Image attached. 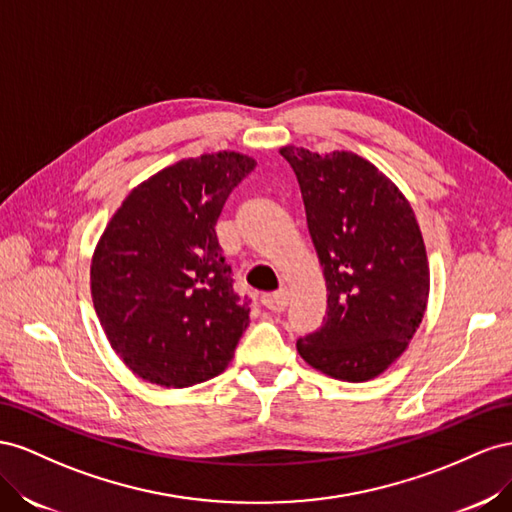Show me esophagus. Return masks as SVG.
<instances>
[{
  "mask_svg": "<svg viewBox=\"0 0 512 512\" xmlns=\"http://www.w3.org/2000/svg\"><path fill=\"white\" fill-rule=\"evenodd\" d=\"M287 302H289V291L287 289H279V291H274V294H268L264 298V304L272 311H285Z\"/></svg>",
  "mask_w": 512,
  "mask_h": 512,
  "instance_id": "esophagus-1",
  "label": "esophagus"
}]
</instances>
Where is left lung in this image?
I'll return each instance as SVG.
<instances>
[{
  "mask_svg": "<svg viewBox=\"0 0 512 512\" xmlns=\"http://www.w3.org/2000/svg\"><path fill=\"white\" fill-rule=\"evenodd\" d=\"M324 270L328 317L298 339L313 369L369 382L397 360L429 302V259L410 201L388 175L354 152L283 145Z\"/></svg>",
  "mask_w": 512,
  "mask_h": 512,
  "instance_id": "obj_1",
  "label": "left lung"
}]
</instances>
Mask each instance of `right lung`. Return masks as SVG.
<instances>
[{
  "instance_id": "add662e5",
  "label": "right lung",
  "mask_w": 512,
  "mask_h": 512,
  "mask_svg": "<svg viewBox=\"0 0 512 512\" xmlns=\"http://www.w3.org/2000/svg\"><path fill=\"white\" fill-rule=\"evenodd\" d=\"M240 152L184 158L137 184L94 248V309L143 382L188 388L221 375L248 326L216 238L229 193L255 169Z\"/></svg>"
}]
</instances>
